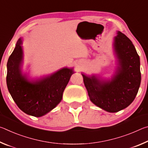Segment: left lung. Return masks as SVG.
Returning a JSON list of instances; mask_svg holds the SVG:
<instances>
[{
	"label": "left lung",
	"instance_id": "8db88e82",
	"mask_svg": "<svg viewBox=\"0 0 148 148\" xmlns=\"http://www.w3.org/2000/svg\"><path fill=\"white\" fill-rule=\"evenodd\" d=\"M117 34L114 49L118 66L111 79L82 74L91 101L109 112L129 106L136 97L141 82L140 57L134 45L121 32Z\"/></svg>",
	"mask_w": 148,
	"mask_h": 148
}]
</instances>
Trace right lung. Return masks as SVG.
Returning <instances> with one entry per match:
<instances>
[{
    "mask_svg": "<svg viewBox=\"0 0 148 148\" xmlns=\"http://www.w3.org/2000/svg\"><path fill=\"white\" fill-rule=\"evenodd\" d=\"M19 38L7 63L6 84L17 106L27 114L40 117L62 100V93L74 71L63 68L49 76L31 80L21 71L23 53Z\"/></svg>",
    "mask_w": 148,
    "mask_h": 148,
    "instance_id": "right-lung-1",
    "label": "right lung"
}]
</instances>
